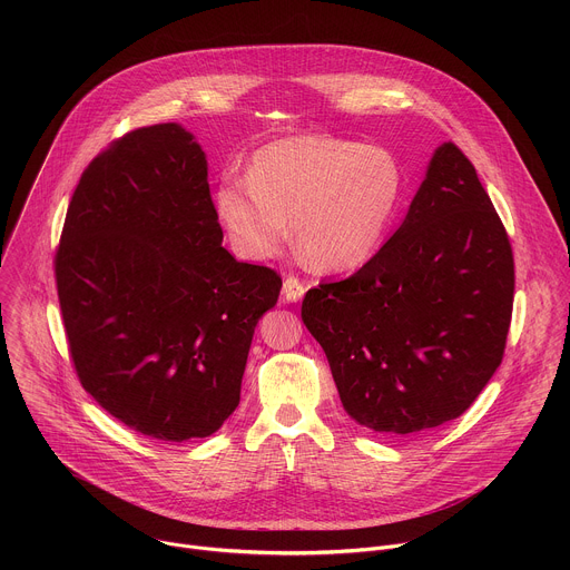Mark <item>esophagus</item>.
<instances>
[{"instance_id": "esophagus-1", "label": "esophagus", "mask_w": 570, "mask_h": 570, "mask_svg": "<svg viewBox=\"0 0 570 570\" xmlns=\"http://www.w3.org/2000/svg\"><path fill=\"white\" fill-rule=\"evenodd\" d=\"M304 293H306V284H304L302 279H297V277H293V275H288V277L284 279V284H282V295H284L286 302H297V299L304 297Z\"/></svg>"}]
</instances>
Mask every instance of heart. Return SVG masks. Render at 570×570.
I'll return each instance as SVG.
<instances>
[{
    "instance_id": "heart-1",
    "label": "heart",
    "mask_w": 570,
    "mask_h": 570,
    "mask_svg": "<svg viewBox=\"0 0 570 570\" xmlns=\"http://www.w3.org/2000/svg\"><path fill=\"white\" fill-rule=\"evenodd\" d=\"M403 191L394 155L332 135H293L262 146L248 178L225 174L214 212L243 259L275 257L291 232L324 273L363 266L383 243Z\"/></svg>"
}]
</instances>
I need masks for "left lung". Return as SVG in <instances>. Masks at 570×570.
I'll return each instance as SVG.
<instances>
[{"mask_svg": "<svg viewBox=\"0 0 570 570\" xmlns=\"http://www.w3.org/2000/svg\"><path fill=\"white\" fill-rule=\"evenodd\" d=\"M510 236L469 157L442 144L401 227L354 275L311 288L302 320L345 411L383 435L460 417L503 361Z\"/></svg>", "mask_w": 570, "mask_h": 570, "instance_id": "8db88e82", "label": "left lung"}]
</instances>
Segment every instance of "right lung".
Instances as JSON below:
<instances>
[{"mask_svg": "<svg viewBox=\"0 0 570 570\" xmlns=\"http://www.w3.org/2000/svg\"><path fill=\"white\" fill-rule=\"evenodd\" d=\"M207 159L178 124L115 139L80 176L53 257L76 376L128 429L207 438L240 399L282 277L223 246Z\"/></svg>", "mask_w": 570, "mask_h": 570, "instance_id": "obj_1", "label": "right lung"}]
</instances>
